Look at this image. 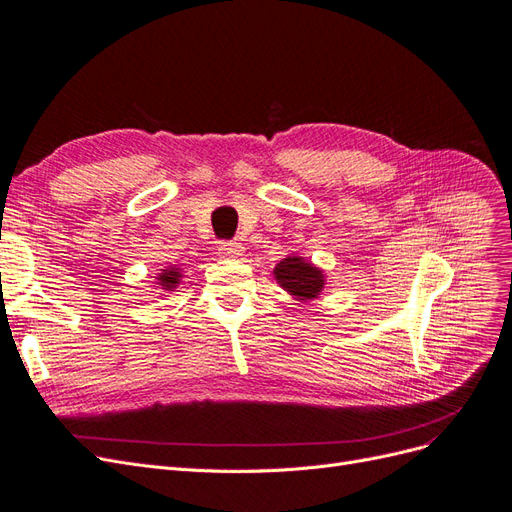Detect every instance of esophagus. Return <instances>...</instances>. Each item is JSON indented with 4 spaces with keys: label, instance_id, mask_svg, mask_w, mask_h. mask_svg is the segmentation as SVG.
<instances>
[{
    "label": "esophagus",
    "instance_id": "1",
    "mask_svg": "<svg viewBox=\"0 0 512 512\" xmlns=\"http://www.w3.org/2000/svg\"><path fill=\"white\" fill-rule=\"evenodd\" d=\"M218 254L224 258H237L243 254V245L237 241H222L218 245Z\"/></svg>",
    "mask_w": 512,
    "mask_h": 512
}]
</instances>
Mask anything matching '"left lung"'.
<instances>
[{"mask_svg":"<svg viewBox=\"0 0 512 512\" xmlns=\"http://www.w3.org/2000/svg\"><path fill=\"white\" fill-rule=\"evenodd\" d=\"M275 279L281 288H286L294 296L315 298L317 292L324 288L322 271L315 269L313 264L305 262L298 256H288L275 267Z\"/></svg>","mask_w":512,"mask_h":512,"instance_id":"left-lung-1","label":"left lung"}]
</instances>
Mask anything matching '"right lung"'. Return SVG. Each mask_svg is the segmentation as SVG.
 Returning a JSON list of instances; mask_svg holds the SVG:
<instances>
[{"mask_svg": "<svg viewBox=\"0 0 512 512\" xmlns=\"http://www.w3.org/2000/svg\"><path fill=\"white\" fill-rule=\"evenodd\" d=\"M180 271L178 269H165V273L161 275V277H158V281H161V286L163 288H167V290H171V288H175V284H178V281H180Z\"/></svg>", "mask_w": 512, "mask_h": 512, "instance_id": "1", "label": "right lung"}]
</instances>
